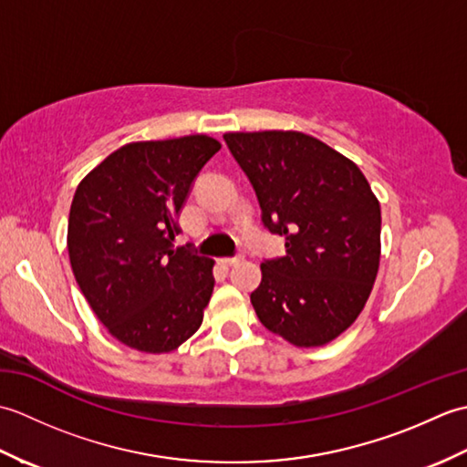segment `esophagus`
<instances>
[{
	"label": "esophagus",
	"instance_id": "esophagus-1",
	"mask_svg": "<svg viewBox=\"0 0 467 467\" xmlns=\"http://www.w3.org/2000/svg\"><path fill=\"white\" fill-rule=\"evenodd\" d=\"M241 263V259H221V265L226 266V269H231V266H236Z\"/></svg>",
	"mask_w": 467,
	"mask_h": 467
}]
</instances>
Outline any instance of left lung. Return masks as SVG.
<instances>
[{
    "instance_id": "obj_1",
    "label": "left lung",
    "mask_w": 467,
    "mask_h": 467,
    "mask_svg": "<svg viewBox=\"0 0 467 467\" xmlns=\"http://www.w3.org/2000/svg\"><path fill=\"white\" fill-rule=\"evenodd\" d=\"M285 256L261 265L251 303L271 333L321 347L349 329L381 259V206L349 158L295 130L226 132Z\"/></svg>"
}]
</instances>
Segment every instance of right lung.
<instances>
[{
	"instance_id": "right-lung-1",
	"label": "right lung",
	"mask_w": 467,
	"mask_h": 467,
	"mask_svg": "<svg viewBox=\"0 0 467 467\" xmlns=\"http://www.w3.org/2000/svg\"><path fill=\"white\" fill-rule=\"evenodd\" d=\"M218 150L206 134L130 142L76 188L69 265L98 319L130 349L171 353L202 325L214 261L174 249V236L192 181Z\"/></svg>"
}]
</instances>
